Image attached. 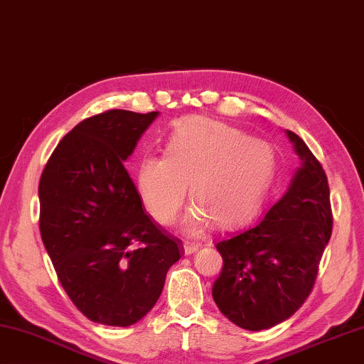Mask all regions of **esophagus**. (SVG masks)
Segmentation results:
<instances>
[{
  "mask_svg": "<svg viewBox=\"0 0 364 364\" xmlns=\"http://www.w3.org/2000/svg\"><path fill=\"white\" fill-rule=\"evenodd\" d=\"M183 248H184V255H193L200 248V245L199 243H193V242H184Z\"/></svg>",
  "mask_w": 364,
  "mask_h": 364,
  "instance_id": "obj_1",
  "label": "esophagus"
}]
</instances>
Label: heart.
<instances>
[{
    "instance_id": "b5f03b06",
    "label": "heart",
    "mask_w": 364,
    "mask_h": 364,
    "mask_svg": "<svg viewBox=\"0 0 364 364\" xmlns=\"http://www.w3.org/2000/svg\"><path fill=\"white\" fill-rule=\"evenodd\" d=\"M275 153L267 141L210 117L175 124L164 156L146 154L136 170V189L151 216L171 224L186 199L196 203L184 228L199 230L208 221L229 229L253 215L272 180Z\"/></svg>"
}]
</instances>
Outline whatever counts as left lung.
<instances>
[{
  "instance_id": "8db88e82",
  "label": "left lung",
  "mask_w": 364,
  "mask_h": 364,
  "mask_svg": "<svg viewBox=\"0 0 364 364\" xmlns=\"http://www.w3.org/2000/svg\"><path fill=\"white\" fill-rule=\"evenodd\" d=\"M301 167L262 220L216 243L223 270L213 299L224 316L250 331L289 318L312 291L333 230L325 170L312 151L287 130Z\"/></svg>"
}]
</instances>
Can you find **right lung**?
<instances>
[{"instance_id": "obj_1", "label": "right lung", "mask_w": 364, "mask_h": 364, "mask_svg": "<svg viewBox=\"0 0 364 364\" xmlns=\"http://www.w3.org/2000/svg\"><path fill=\"white\" fill-rule=\"evenodd\" d=\"M157 111L84 119L62 138L39 180V230L58 280L90 321L130 326L162 293L183 243L143 207L124 167Z\"/></svg>"}]
</instances>
